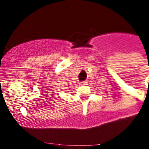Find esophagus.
Instances as JSON below:
<instances>
[{
  "label": "esophagus",
  "mask_w": 149,
  "mask_h": 149,
  "mask_svg": "<svg viewBox=\"0 0 149 149\" xmlns=\"http://www.w3.org/2000/svg\"><path fill=\"white\" fill-rule=\"evenodd\" d=\"M81 84L82 86L86 85V84H87V81H81Z\"/></svg>",
  "instance_id": "esophagus-1"
}]
</instances>
